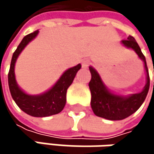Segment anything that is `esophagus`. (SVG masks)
I'll use <instances>...</instances> for the list:
<instances>
[{
    "instance_id": "1",
    "label": "esophagus",
    "mask_w": 154,
    "mask_h": 154,
    "mask_svg": "<svg viewBox=\"0 0 154 154\" xmlns=\"http://www.w3.org/2000/svg\"><path fill=\"white\" fill-rule=\"evenodd\" d=\"M89 65H90V60H89L85 59L84 60H82V67H83L84 69H86Z\"/></svg>"
}]
</instances>
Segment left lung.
Here are the masks:
<instances>
[{
	"mask_svg": "<svg viewBox=\"0 0 154 154\" xmlns=\"http://www.w3.org/2000/svg\"><path fill=\"white\" fill-rule=\"evenodd\" d=\"M121 45L128 49H132L143 62L146 73V83L143 90L137 94L122 95L110 91L103 83L100 74L92 66L89 67L92 78L89 82L91 91V107L94 113L109 120H121L135 113L144 102L150 87V77L143 56L138 44L133 36H128L127 40L121 41ZM154 71V70H153Z\"/></svg>",
	"mask_w": 154,
	"mask_h": 154,
	"instance_id": "1",
	"label": "left lung"
}]
</instances>
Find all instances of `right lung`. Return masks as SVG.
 Masks as SVG:
<instances>
[{"label":"right lung","mask_w":154,"mask_h":154,"mask_svg":"<svg viewBox=\"0 0 154 154\" xmlns=\"http://www.w3.org/2000/svg\"><path fill=\"white\" fill-rule=\"evenodd\" d=\"M38 34L39 30H36L26 35L18 45L12 55L11 68L8 74V83L11 94L16 104L24 112L30 116L43 118L58 114L63 109L66 104L67 90L72 84L77 71L81 69V64H77V66L65 70L57 82L49 90L43 94H29L23 91L16 80V61L25 47L31 41H33Z\"/></svg>","instance_id":"1"}]
</instances>
